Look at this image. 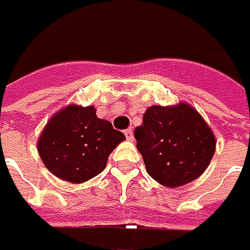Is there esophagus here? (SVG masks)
<instances>
[{
	"label": "esophagus",
	"mask_w": 250,
	"mask_h": 250,
	"mask_svg": "<svg viewBox=\"0 0 250 250\" xmlns=\"http://www.w3.org/2000/svg\"><path fill=\"white\" fill-rule=\"evenodd\" d=\"M125 136H126V139H134V132H132V129H126V131H125Z\"/></svg>",
	"instance_id": "1"
}]
</instances>
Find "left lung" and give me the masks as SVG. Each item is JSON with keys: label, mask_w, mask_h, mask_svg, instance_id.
I'll return each instance as SVG.
<instances>
[{"label": "left lung", "mask_w": 250, "mask_h": 250, "mask_svg": "<svg viewBox=\"0 0 250 250\" xmlns=\"http://www.w3.org/2000/svg\"><path fill=\"white\" fill-rule=\"evenodd\" d=\"M136 148L146 172L161 185L176 188L199 178L213 158L216 141L195 108L153 105L135 128Z\"/></svg>", "instance_id": "1"}]
</instances>
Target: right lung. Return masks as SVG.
<instances>
[{
	"label": "right lung",
	"instance_id": "obj_1",
	"mask_svg": "<svg viewBox=\"0 0 250 250\" xmlns=\"http://www.w3.org/2000/svg\"><path fill=\"white\" fill-rule=\"evenodd\" d=\"M125 139L94 106L68 105L52 116L38 139V153L51 173L71 184L105 169L109 153Z\"/></svg>",
	"mask_w": 250,
	"mask_h": 250
}]
</instances>
